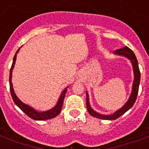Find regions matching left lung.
Masks as SVG:
<instances>
[{
  "instance_id": "obj_1",
  "label": "left lung",
  "mask_w": 149,
  "mask_h": 149,
  "mask_svg": "<svg viewBox=\"0 0 149 149\" xmlns=\"http://www.w3.org/2000/svg\"><path fill=\"white\" fill-rule=\"evenodd\" d=\"M113 53L115 55H119V56H123L127 58L131 61V63L133 66V71H134V81H133V86H132V93L130 95V97L128 99L126 104L124 106L120 108L118 111H115L114 113L110 115H103L100 113L96 112L93 111L92 107L90 105V101H89V95L87 91H86V107H87V111L91 115L95 117V118H100V119H104V120H115L117 118H120V116L124 114L125 112H127L129 109L132 107L134 105V102L137 99V96L139 93V84H140V77H141V73H140V70H139V63L138 60L134 53L133 52L132 49H130L129 48L125 46L122 49H119L114 51Z\"/></svg>"
}]
</instances>
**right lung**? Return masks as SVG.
Returning <instances> with one entry per match:
<instances>
[{"label":"right lung","instance_id":"right-lung-1","mask_svg":"<svg viewBox=\"0 0 149 149\" xmlns=\"http://www.w3.org/2000/svg\"><path fill=\"white\" fill-rule=\"evenodd\" d=\"M19 49H17V51L16 52L15 56H14V58H13V63L12 65L10 67V77H9V84H10V93H11V97H12V99L15 102V104L17 105L18 107H19L21 110H22L23 112H24L25 114L29 116V118H31V119H34V120H48V119H51V118H53L56 116H58L59 114V113L61 112V110H62V107H63V100H64V97H65V93L67 91V88H65L63 90V91L61 93L60 97L58 98V102L57 104L54 107H52V109L49 110V111H42V112H39V111H37L36 110H35L34 108H32L31 107H30L29 105H27V104H24L23 102L21 101L17 97L15 94V91H14V89H13V85L12 82H11V77H12V70L14 69V66H15V61H16V58H17V53L19 52Z\"/></svg>","mask_w":149,"mask_h":149}]
</instances>
